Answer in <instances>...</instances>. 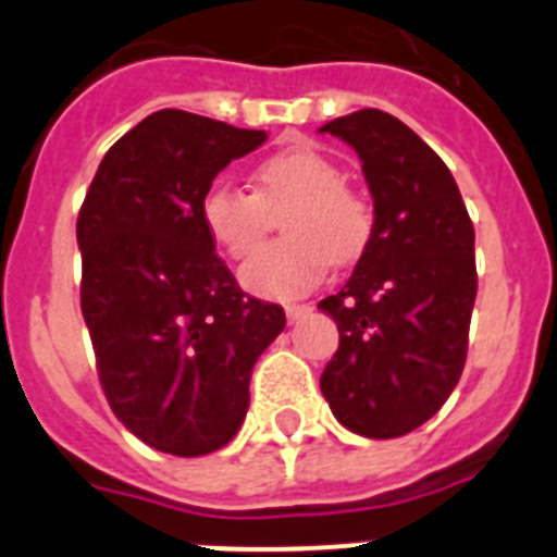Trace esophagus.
<instances>
[{
  "mask_svg": "<svg viewBox=\"0 0 557 557\" xmlns=\"http://www.w3.org/2000/svg\"><path fill=\"white\" fill-rule=\"evenodd\" d=\"M284 312H287V321L295 323L301 321V318H307V314L312 312V307H309V304H289V307H284Z\"/></svg>",
  "mask_w": 557,
  "mask_h": 557,
  "instance_id": "obj_1",
  "label": "esophagus"
}]
</instances>
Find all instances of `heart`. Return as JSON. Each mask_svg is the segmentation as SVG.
Listing matches in <instances>:
<instances>
[{"instance_id":"1","label":"heart","mask_w":557,"mask_h":557,"mask_svg":"<svg viewBox=\"0 0 557 557\" xmlns=\"http://www.w3.org/2000/svg\"><path fill=\"white\" fill-rule=\"evenodd\" d=\"M284 211L287 239L262 248L239 278L250 293L289 301L323 282L329 264H351L373 239L376 218L366 195L343 184V170L312 147H287L253 166V195L218 181L200 200V223L225 256L243 262Z\"/></svg>"}]
</instances>
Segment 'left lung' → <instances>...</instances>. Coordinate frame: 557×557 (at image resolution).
<instances>
[{"label": "left lung", "mask_w": 557, "mask_h": 557, "mask_svg": "<svg viewBox=\"0 0 557 557\" xmlns=\"http://www.w3.org/2000/svg\"><path fill=\"white\" fill-rule=\"evenodd\" d=\"M321 133L357 150L376 218L346 287L318 304L339 332L321 391L346 430L407 435L444 407L466 366L474 225L449 166L401 120L362 108Z\"/></svg>", "instance_id": "8db88e82"}]
</instances>
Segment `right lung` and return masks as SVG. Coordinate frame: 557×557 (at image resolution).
Listing matches in <instances>:
<instances>
[{
    "label": "right lung",
    "instance_id": "1",
    "mask_svg": "<svg viewBox=\"0 0 557 557\" xmlns=\"http://www.w3.org/2000/svg\"><path fill=\"white\" fill-rule=\"evenodd\" d=\"M264 139L178 108L150 113L106 152L77 214L100 385L113 416L166 455L228 444L256 359L287 323L239 289L200 223L218 172Z\"/></svg>",
    "mask_w": 557,
    "mask_h": 557
}]
</instances>
